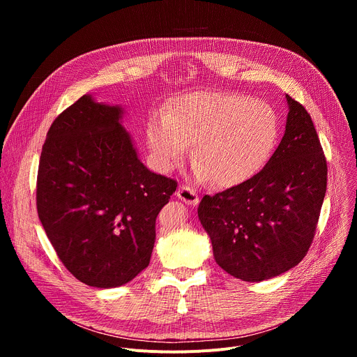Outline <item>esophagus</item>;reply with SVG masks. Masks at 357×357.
<instances>
[{
  "label": "esophagus",
  "instance_id": "obj_1",
  "mask_svg": "<svg viewBox=\"0 0 357 357\" xmlns=\"http://www.w3.org/2000/svg\"><path fill=\"white\" fill-rule=\"evenodd\" d=\"M176 196L182 200V202H185L186 205H197V202H199V196H197V193L192 189V188H189V186H186V185H182V186H179V189L176 190Z\"/></svg>",
  "mask_w": 357,
  "mask_h": 357
}]
</instances>
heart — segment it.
Masks as SVG:
<instances>
[{
    "mask_svg": "<svg viewBox=\"0 0 357 357\" xmlns=\"http://www.w3.org/2000/svg\"><path fill=\"white\" fill-rule=\"evenodd\" d=\"M148 144L161 171H171L195 144L196 175L220 188L238 185L268 161L278 137L271 106L247 96L215 91L178 100L148 123Z\"/></svg>",
    "mask_w": 357,
    "mask_h": 357,
    "instance_id": "b5f03b06",
    "label": "heart"
}]
</instances>
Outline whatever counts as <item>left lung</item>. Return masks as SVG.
Returning a JSON list of instances; mask_svg holds the SVG:
<instances>
[{
    "label": "left lung",
    "mask_w": 357,
    "mask_h": 357,
    "mask_svg": "<svg viewBox=\"0 0 357 357\" xmlns=\"http://www.w3.org/2000/svg\"><path fill=\"white\" fill-rule=\"evenodd\" d=\"M285 97V132L266 167L240 185L205 195L197 208L216 263L248 282L270 280L302 261L326 193V158L311 116Z\"/></svg>",
    "instance_id": "left-lung-1"
}]
</instances>
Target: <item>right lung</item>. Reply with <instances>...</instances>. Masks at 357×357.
Instances as JSON below:
<instances>
[{"mask_svg": "<svg viewBox=\"0 0 357 357\" xmlns=\"http://www.w3.org/2000/svg\"><path fill=\"white\" fill-rule=\"evenodd\" d=\"M121 117L82 96L50 126L39 160V220L68 271L97 288L148 267L157 216L178 186L139 161Z\"/></svg>", "mask_w": 357, "mask_h": 357, "instance_id": "add662e5", "label": "right lung"}]
</instances>
